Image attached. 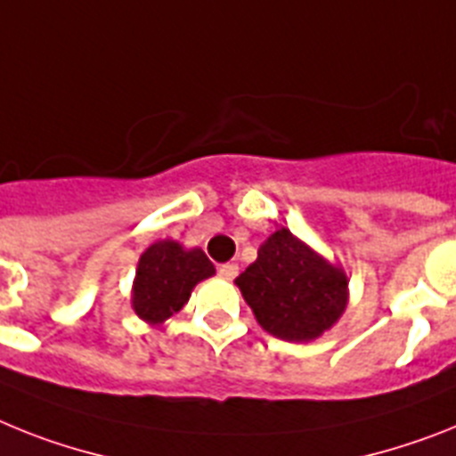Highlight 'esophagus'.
I'll return each instance as SVG.
<instances>
[{
	"instance_id": "obj_1",
	"label": "esophagus",
	"mask_w": 456,
	"mask_h": 456,
	"mask_svg": "<svg viewBox=\"0 0 456 456\" xmlns=\"http://www.w3.org/2000/svg\"><path fill=\"white\" fill-rule=\"evenodd\" d=\"M217 273H220L224 281H234L236 275H239V266H236V264H220Z\"/></svg>"
}]
</instances>
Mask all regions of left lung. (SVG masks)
Masks as SVG:
<instances>
[{
    "instance_id": "8db88e82",
    "label": "left lung",
    "mask_w": 456,
    "mask_h": 456,
    "mask_svg": "<svg viewBox=\"0 0 456 456\" xmlns=\"http://www.w3.org/2000/svg\"><path fill=\"white\" fill-rule=\"evenodd\" d=\"M234 282L259 327L289 343L320 338L338 322L350 299L343 266L287 227L264 240L257 259Z\"/></svg>"
}]
</instances>
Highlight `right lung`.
Returning <instances> with one entry per match:
<instances>
[{
  "label": "right lung",
  "instance_id": "right-lung-1",
  "mask_svg": "<svg viewBox=\"0 0 456 456\" xmlns=\"http://www.w3.org/2000/svg\"><path fill=\"white\" fill-rule=\"evenodd\" d=\"M210 275H216V266L201 248H185L174 239L155 240L139 257L134 275V313L148 324L167 322Z\"/></svg>",
  "mask_w": 456,
  "mask_h": 456
}]
</instances>
